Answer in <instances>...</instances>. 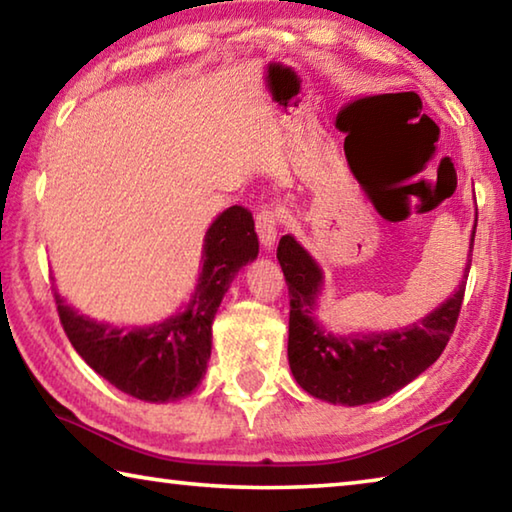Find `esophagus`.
<instances>
[{
  "label": "esophagus",
  "mask_w": 512,
  "mask_h": 512,
  "mask_svg": "<svg viewBox=\"0 0 512 512\" xmlns=\"http://www.w3.org/2000/svg\"><path fill=\"white\" fill-rule=\"evenodd\" d=\"M280 223H282V212L280 210H273V207H264V210L257 214L255 228H257L259 241H262L264 248L271 250L275 246Z\"/></svg>",
  "instance_id": "obj_1"
}]
</instances>
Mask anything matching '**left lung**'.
Wrapping results in <instances>:
<instances>
[{
	"label": "left lung",
	"mask_w": 512,
	"mask_h": 512,
	"mask_svg": "<svg viewBox=\"0 0 512 512\" xmlns=\"http://www.w3.org/2000/svg\"><path fill=\"white\" fill-rule=\"evenodd\" d=\"M474 230L470 248L474 246ZM277 262L282 266L291 298L289 366L293 377L318 400L359 406L400 391L443 354L461 314L472 259H467L465 275L454 296L420 323L386 334L348 336L327 332L318 320L323 271L291 235L280 239Z\"/></svg>",
	"instance_id": "left-lung-1"
}]
</instances>
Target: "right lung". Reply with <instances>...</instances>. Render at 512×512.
Listing matches in <instances>:
<instances>
[{"instance_id": "right-lung-1", "label": "right lung", "mask_w": 512, "mask_h": 512, "mask_svg": "<svg viewBox=\"0 0 512 512\" xmlns=\"http://www.w3.org/2000/svg\"><path fill=\"white\" fill-rule=\"evenodd\" d=\"M257 253L253 214L232 205L207 230L203 271L185 311L149 327L126 329L81 316L54 291L60 325L83 361L121 393L160 404L183 400L207 370L212 320L225 291Z\"/></svg>"}]
</instances>
